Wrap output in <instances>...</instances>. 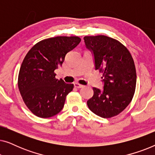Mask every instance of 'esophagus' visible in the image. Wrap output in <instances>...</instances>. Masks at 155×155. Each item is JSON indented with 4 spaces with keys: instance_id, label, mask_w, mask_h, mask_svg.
<instances>
[{
    "instance_id": "obj_1",
    "label": "esophagus",
    "mask_w": 155,
    "mask_h": 155,
    "mask_svg": "<svg viewBox=\"0 0 155 155\" xmlns=\"http://www.w3.org/2000/svg\"><path fill=\"white\" fill-rule=\"evenodd\" d=\"M74 86H75V87H76V88L83 87V85H82V84L78 83V82H75V83H74Z\"/></svg>"
}]
</instances>
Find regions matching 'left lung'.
<instances>
[{"instance_id": "obj_1", "label": "left lung", "mask_w": 155, "mask_h": 155, "mask_svg": "<svg viewBox=\"0 0 155 155\" xmlns=\"http://www.w3.org/2000/svg\"><path fill=\"white\" fill-rule=\"evenodd\" d=\"M86 48L94 56L95 70L103 73L102 90L93 87L87 101L91 111L108 118L119 114L132 100L136 86V71L132 56L117 40L104 35L84 37Z\"/></svg>"}]
</instances>
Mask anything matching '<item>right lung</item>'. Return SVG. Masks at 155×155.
Instances as JSON below:
<instances>
[{
    "label": "right lung",
    "mask_w": 155,
    "mask_h": 155,
    "mask_svg": "<svg viewBox=\"0 0 155 155\" xmlns=\"http://www.w3.org/2000/svg\"><path fill=\"white\" fill-rule=\"evenodd\" d=\"M80 41L78 37L44 39L25 57L19 72L18 88L27 108L38 117H51L63 108L74 85L56 79L54 71L62 65L66 54Z\"/></svg>",
    "instance_id": "right-lung-1"
}]
</instances>
